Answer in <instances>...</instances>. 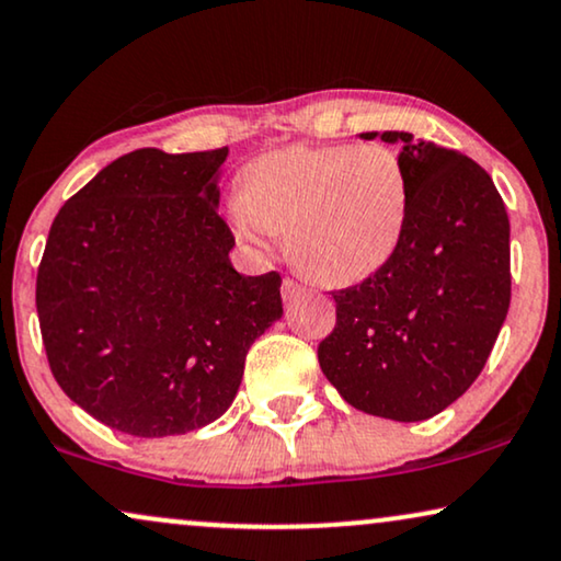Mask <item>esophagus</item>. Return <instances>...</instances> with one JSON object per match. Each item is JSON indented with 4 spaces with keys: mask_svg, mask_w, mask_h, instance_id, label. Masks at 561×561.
Masks as SVG:
<instances>
[{
    "mask_svg": "<svg viewBox=\"0 0 561 561\" xmlns=\"http://www.w3.org/2000/svg\"><path fill=\"white\" fill-rule=\"evenodd\" d=\"M300 293H302V287L297 285L295 279L285 276V282H282V297H285V300H293V297H297Z\"/></svg>",
    "mask_w": 561,
    "mask_h": 561,
    "instance_id": "34e87169",
    "label": "esophagus"
}]
</instances>
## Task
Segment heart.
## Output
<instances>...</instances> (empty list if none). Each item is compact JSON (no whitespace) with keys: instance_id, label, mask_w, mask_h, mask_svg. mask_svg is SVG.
Masks as SVG:
<instances>
[{"instance_id":"1","label":"heart","mask_w":561,"mask_h":561,"mask_svg":"<svg viewBox=\"0 0 561 561\" xmlns=\"http://www.w3.org/2000/svg\"><path fill=\"white\" fill-rule=\"evenodd\" d=\"M236 194V236L259 251L268 236H287L293 264L328 287L379 272L410 210L405 169L379 144L279 148L241 171Z\"/></svg>"}]
</instances>
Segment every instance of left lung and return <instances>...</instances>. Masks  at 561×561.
Masks as SVG:
<instances>
[{"instance_id":"left-lung-1","label":"left lung","mask_w":561,"mask_h":561,"mask_svg":"<svg viewBox=\"0 0 561 561\" xmlns=\"http://www.w3.org/2000/svg\"><path fill=\"white\" fill-rule=\"evenodd\" d=\"M379 138L402 146L405 233L379 272L333 293L318 362L348 405L415 423L461 398L495 346L511 305V222L480 163L410 133Z\"/></svg>"}]
</instances>
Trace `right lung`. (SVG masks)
<instances>
[{
  "label": "right lung",
  "mask_w": 561,
  "mask_h": 561,
  "mask_svg": "<svg viewBox=\"0 0 561 561\" xmlns=\"http://www.w3.org/2000/svg\"><path fill=\"white\" fill-rule=\"evenodd\" d=\"M228 148L119 156L58 210L35 305L50 371L81 410L138 438L218 421L282 276H243L218 215Z\"/></svg>",
  "instance_id": "obj_1"
}]
</instances>
